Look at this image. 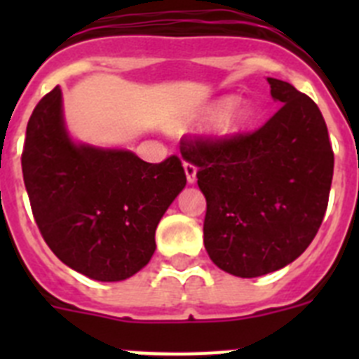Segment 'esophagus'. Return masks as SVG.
<instances>
[{
    "label": "esophagus",
    "mask_w": 359,
    "mask_h": 359,
    "mask_svg": "<svg viewBox=\"0 0 359 359\" xmlns=\"http://www.w3.org/2000/svg\"><path fill=\"white\" fill-rule=\"evenodd\" d=\"M183 167H185L187 182H189L190 185H192V183L196 182V174H198V169H196V167L192 163H189V161H185V163H183Z\"/></svg>",
    "instance_id": "obj_1"
}]
</instances>
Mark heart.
I'll return each instance as SVG.
<instances>
[{"instance_id":"obj_1","label":"heart","mask_w":359,"mask_h":359,"mask_svg":"<svg viewBox=\"0 0 359 359\" xmlns=\"http://www.w3.org/2000/svg\"><path fill=\"white\" fill-rule=\"evenodd\" d=\"M236 102H237V98L231 97V95L214 100V102L208 104V106L203 109L198 126L201 129H208L212 128V126H215V123H219L224 116L228 115V111L236 106ZM252 118H253V107L241 106L239 109L233 111V115H230L226 120H224L223 129L226 133H230V135H233V133L243 131V129L252 122Z\"/></svg>"}]
</instances>
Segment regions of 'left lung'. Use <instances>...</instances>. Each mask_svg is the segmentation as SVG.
<instances>
[{
  "label": "left lung",
  "mask_w": 359,
  "mask_h": 359,
  "mask_svg": "<svg viewBox=\"0 0 359 359\" xmlns=\"http://www.w3.org/2000/svg\"><path fill=\"white\" fill-rule=\"evenodd\" d=\"M278 104L261 129L224 140H182L207 199L205 248L217 268L255 278L291 264L325 215L334 154L318 106L268 77Z\"/></svg>",
  "instance_id": "left-lung-1"
}]
</instances>
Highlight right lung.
Segmentation results:
<instances>
[{
  "label": "right lung",
  "mask_w": 359,
  "mask_h": 359,
  "mask_svg": "<svg viewBox=\"0 0 359 359\" xmlns=\"http://www.w3.org/2000/svg\"><path fill=\"white\" fill-rule=\"evenodd\" d=\"M21 167L50 250L100 282L126 280L147 266L158 223L187 185L177 156L147 163L128 149L73 140L59 86L28 120Z\"/></svg>",
  "instance_id": "add662e5"
}]
</instances>
